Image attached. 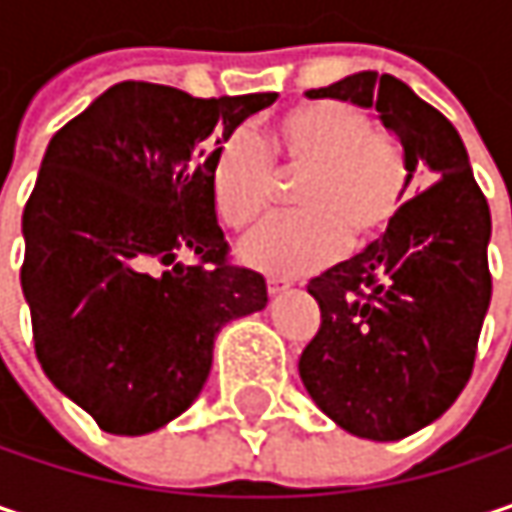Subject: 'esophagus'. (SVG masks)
Here are the masks:
<instances>
[{"mask_svg": "<svg viewBox=\"0 0 512 512\" xmlns=\"http://www.w3.org/2000/svg\"><path fill=\"white\" fill-rule=\"evenodd\" d=\"M266 290H269V296H281L284 290H290V281H284V278H269V281H266Z\"/></svg>", "mask_w": 512, "mask_h": 512, "instance_id": "34e87169", "label": "esophagus"}]
</instances>
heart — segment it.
I'll return each mask as SVG.
<instances>
[{
  "label": "heart",
  "instance_id": "1",
  "mask_svg": "<svg viewBox=\"0 0 512 512\" xmlns=\"http://www.w3.org/2000/svg\"><path fill=\"white\" fill-rule=\"evenodd\" d=\"M276 163L272 164L271 161ZM275 166L302 175L296 205L243 240L249 266L275 275H307L349 249L384 237L410 193L404 152L369 134V122L343 102H307L287 111L263 143L255 131L228 134L210 166V202L228 228L252 225L275 196Z\"/></svg>",
  "mask_w": 512,
  "mask_h": 512
}]
</instances>
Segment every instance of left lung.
I'll return each mask as SVG.
<instances>
[{
    "instance_id": "1",
    "label": "left lung",
    "mask_w": 512,
    "mask_h": 512,
    "mask_svg": "<svg viewBox=\"0 0 512 512\" xmlns=\"http://www.w3.org/2000/svg\"><path fill=\"white\" fill-rule=\"evenodd\" d=\"M375 108L428 184L390 231L313 278L319 331L299 357L304 390L343 431L375 442L431 425L463 393L492 299L489 205L457 128L395 75L354 72L307 90Z\"/></svg>"
}]
</instances>
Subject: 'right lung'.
Here are the masks:
<instances>
[{"label": "right lung", "instance_id": "obj_1", "mask_svg": "<svg viewBox=\"0 0 512 512\" xmlns=\"http://www.w3.org/2000/svg\"><path fill=\"white\" fill-rule=\"evenodd\" d=\"M275 99L122 81L49 140L23 210L20 281L46 378L102 431L140 437L181 416L222 325L269 302L263 275L228 263L210 166Z\"/></svg>", "mask_w": 512, "mask_h": 512}]
</instances>
